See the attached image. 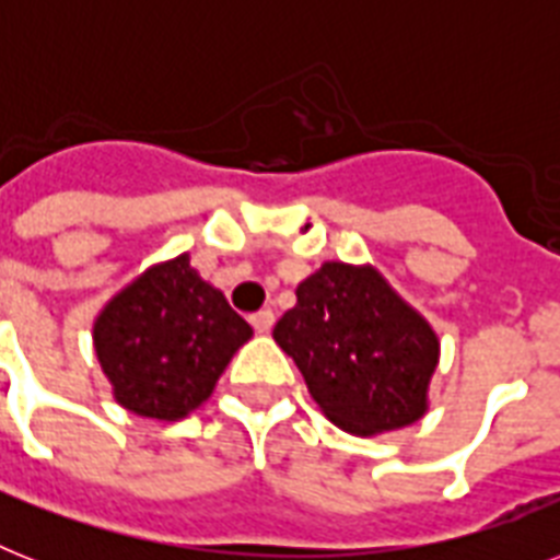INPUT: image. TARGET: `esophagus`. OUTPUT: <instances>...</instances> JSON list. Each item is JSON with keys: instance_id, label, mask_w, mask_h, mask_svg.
Masks as SVG:
<instances>
[{"instance_id": "1", "label": "esophagus", "mask_w": 560, "mask_h": 560, "mask_svg": "<svg viewBox=\"0 0 560 560\" xmlns=\"http://www.w3.org/2000/svg\"><path fill=\"white\" fill-rule=\"evenodd\" d=\"M249 323H253V328L258 334H270V328L276 325V314L272 311H258V314L249 316Z\"/></svg>"}]
</instances>
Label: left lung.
Returning a JSON list of instances; mask_svg holds the SVG:
<instances>
[{
    "mask_svg": "<svg viewBox=\"0 0 560 560\" xmlns=\"http://www.w3.org/2000/svg\"><path fill=\"white\" fill-rule=\"evenodd\" d=\"M272 340L346 433H389L427 412L439 337L372 264L325 261L299 284Z\"/></svg>",
    "mask_w": 560,
    "mask_h": 560,
    "instance_id": "obj_1",
    "label": "left lung"
}]
</instances>
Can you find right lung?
<instances>
[{"mask_svg": "<svg viewBox=\"0 0 560 560\" xmlns=\"http://www.w3.org/2000/svg\"><path fill=\"white\" fill-rule=\"evenodd\" d=\"M253 328L200 279L188 253L153 264L109 299L92 325L101 372L125 409L177 421L209 400Z\"/></svg>", "mask_w": 560, "mask_h": 560, "instance_id": "obj_1", "label": "right lung"}]
</instances>
